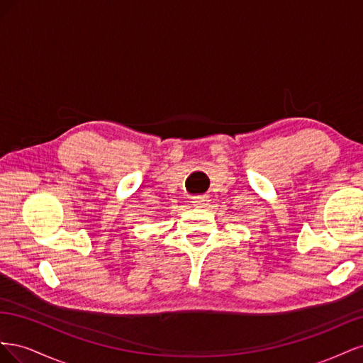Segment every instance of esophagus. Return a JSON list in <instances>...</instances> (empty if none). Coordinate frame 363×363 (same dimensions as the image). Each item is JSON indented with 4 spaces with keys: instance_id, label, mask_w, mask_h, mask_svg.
<instances>
[{
    "instance_id": "obj_1",
    "label": "esophagus",
    "mask_w": 363,
    "mask_h": 363,
    "mask_svg": "<svg viewBox=\"0 0 363 363\" xmlns=\"http://www.w3.org/2000/svg\"><path fill=\"white\" fill-rule=\"evenodd\" d=\"M195 206H199V207H204V206H207V203H208V196H206V195H199V196H194V201H192Z\"/></svg>"
}]
</instances>
